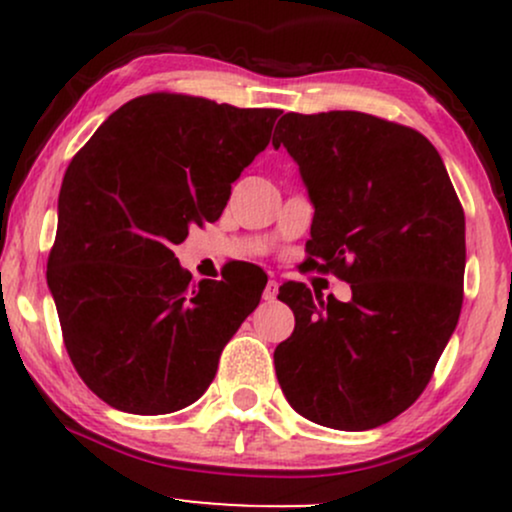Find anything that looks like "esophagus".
<instances>
[{
  "label": "esophagus",
  "mask_w": 512,
  "mask_h": 512,
  "mask_svg": "<svg viewBox=\"0 0 512 512\" xmlns=\"http://www.w3.org/2000/svg\"><path fill=\"white\" fill-rule=\"evenodd\" d=\"M276 293H279V284H276L274 279H272V281H267V286H264V293H262L264 301H267V303L276 301Z\"/></svg>",
  "instance_id": "1"
}]
</instances>
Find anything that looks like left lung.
Segmentation results:
<instances>
[{"instance_id": "obj_1", "label": "left lung", "mask_w": 512, "mask_h": 512, "mask_svg": "<svg viewBox=\"0 0 512 512\" xmlns=\"http://www.w3.org/2000/svg\"><path fill=\"white\" fill-rule=\"evenodd\" d=\"M315 207L308 264L351 284L322 301L305 284L279 298L296 327L274 351L298 414L368 431L426 390L462 310L464 211L443 158L416 129L356 113H286L274 129Z\"/></svg>"}]
</instances>
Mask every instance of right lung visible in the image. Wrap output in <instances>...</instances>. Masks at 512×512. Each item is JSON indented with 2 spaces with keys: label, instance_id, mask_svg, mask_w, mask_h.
Segmentation results:
<instances>
[{
  "label": "right lung",
  "instance_id": "1",
  "mask_svg": "<svg viewBox=\"0 0 512 512\" xmlns=\"http://www.w3.org/2000/svg\"><path fill=\"white\" fill-rule=\"evenodd\" d=\"M279 115L149 93L69 163L48 286L76 373L110 407L154 416L197 402L260 303L264 286L245 272L192 284L173 248L219 219Z\"/></svg>",
  "mask_w": 512,
  "mask_h": 512
}]
</instances>
